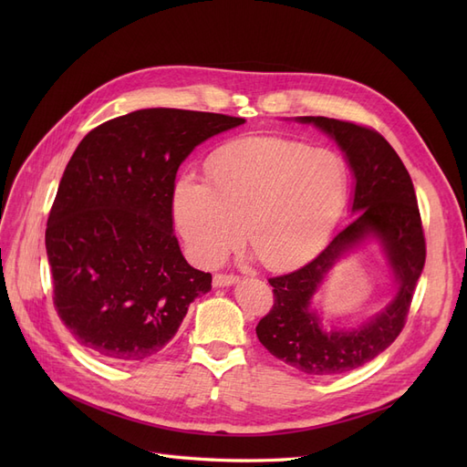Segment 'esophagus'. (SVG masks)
I'll return each mask as SVG.
<instances>
[{
  "mask_svg": "<svg viewBox=\"0 0 467 467\" xmlns=\"http://www.w3.org/2000/svg\"><path fill=\"white\" fill-rule=\"evenodd\" d=\"M237 280H239V276H235V275H216L214 286H230V285H235Z\"/></svg>",
  "mask_w": 467,
  "mask_h": 467,
  "instance_id": "obj_1",
  "label": "esophagus"
}]
</instances>
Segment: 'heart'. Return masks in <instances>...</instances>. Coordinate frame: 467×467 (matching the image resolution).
Segmentation results:
<instances>
[{"mask_svg": "<svg viewBox=\"0 0 467 467\" xmlns=\"http://www.w3.org/2000/svg\"><path fill=\"white\" fill-rule=\"evenodd\" d=\"M210 185L185 175L175 222L191 255L220 263L245 234L263 265L298 266L327 242L347 202L348 175L329 150L288 138H249L208 161Z\"/></svg>", "mask_w": 467, "mask_h": 467, "instance_id": "heart-1", "label": "heart"}]
</instances>
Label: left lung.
<instances>
[{"label":"left lung","instance_id":"8db88e82","mask_svg":"<svg viewBox=\"0 0 467 467\" xmlns=\"http://www.w3.org/2000/svg\"><path fill=\"white\" fill-rule=\"evenodd\" d=\"M327 132L355 173L352 216L345 230L298 271L268 278L275 304L257 325L261 345L278 360L309 376L355 370L386 350L405 327L417 280L427 259L413 181L388 140L368 126L327 117H298ZM366 234L378 236L399 278L394 302L350 332H323L308 302L334 261Z\"/></svg>","mask_w":467,"mask_h":467}]
</instances>
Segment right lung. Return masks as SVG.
I'll return each instance as SVG.
<instances>
[{
  "label": "right lung",
  "instance_id": "1",
  "mask_svg": "<svg viewBox=\"0 0 467 467\" xmlns=\"http://www.w3.org/2000/svg\"><path fill=\"white\" fill-rule=\"evenodd\" d=\"M245 119L142 109L99 124L67 161L47 225L54 307L76 341L138 362L175 337L212 275L192 268L173 234L179 165Z\"/></svg>",
  "mask_w": 467,
  "mask_h": 467
}]
</instances>
